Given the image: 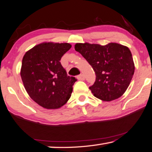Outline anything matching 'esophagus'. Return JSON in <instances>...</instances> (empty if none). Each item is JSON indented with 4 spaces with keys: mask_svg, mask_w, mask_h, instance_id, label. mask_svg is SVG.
I'll return each instance as SVG.
<instances>
[{
    "mask_svg": "<svg viewBox=\"0 0 152 152\" xmlns=\"http://www.w3.org/2000/svg\"><path fill=\"white\" fill-rule=\"evenodd\" d=\"M77 79L79 80H80V81H83L85 80V77H84V75H83V74H80V75H79L77 76Z\"/></svg>",
    "mask_w": 152,
    "mask_h": 152,
    "instance_id": "obj_1",
    "label": "esophagus"
}]
</instances>
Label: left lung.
<instances>
[{"label":"left lung","instance_id":"8db88e82","mask_svg":"<svg viewBox=\"0 0 152 152\" xmlns=\"http://www.w3.org/2000/svg\"><path fill=\"white\" fill-rule=\"evenodd\" d=\"M75 49L86 60L95 72V82L89 87L95 97L110 102L124 94L135 69L128 48L113 42L105 46L77 43Z\"/></svg>","mask_w":152,"mask_h":152}]
</instances>
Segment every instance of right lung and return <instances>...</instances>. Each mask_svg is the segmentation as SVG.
I'll return each instance as SVG.
<instances>
[{"label": "right lung", "instance_id": "right-lung-1", "mask_svg": "<svg viewBox=\"0 0 152 152\" xmlns=\"http://www.w3.org/2000/svg\"><path fill=\"white\" fill-rule=\"evenodd\" d=\"M71 48L69 43H42L23 57V84L30 97L45 108H59L71 97L77 79L68 76L60 61Z\"/></svg>", "mask_w": 152, "mask_h": 152}]
</instances>
